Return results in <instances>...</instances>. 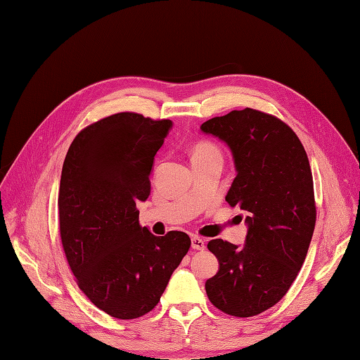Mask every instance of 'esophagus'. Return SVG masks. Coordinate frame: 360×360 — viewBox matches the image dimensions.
I'll use <instances>...</instances> for the list:
<instances>
[{"label":"esophagus","instance_id":"1","mask_svg":"<svg viewBox=\"0 0 360 360\" xmlns=\"http://www.w3.org/2000/svg\"><path fill=\"white\" fill-rule=\"evenodd\" d=\"M191 247L194 248V250H205L206 248V241L202 240V238H200V237H193L191 238Z\"/></svg>","mask_w":360,"mask_h":360}]
</instances>
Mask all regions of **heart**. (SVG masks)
<instances>
[{
	"instance_id": "1",
	"label": "heart",
	"mask_w": 360,
	"mask_h": 360,
	"mask_svg": "<svg viewBox=\"0 0 360 360\" xmlns=\"http://www.w3.org/2000/svg\"><path fill=\"white\" fill-rule=\"evenodd\" d=\"M209 155H221L219 148L209 143V141H200L193 147L191 158L193 159H201V158H209Z\"/></svg>"
}]
</instances>
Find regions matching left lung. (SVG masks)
<instances>
[{
	"instance_id": "1",
	"label": "left lung",
	"mask_w": 360,
	"mask_h": 360,
	"mask_svg": "<svg viewBox=\"0 0 360 360\" xmlns=\"http://www.w3.org/2000/svg\"><path fill=\"white\" fill-rule=\"evenodd\" d=\"M232 151L237 176L225 197L247 213L245 244L221 238L207 248L219 271L206 281L214 307L237 318L276 304L303 266L316 222L314 178L299 136L281 119L255 108L201 124Z\"/></svg>"
}]
</instances>
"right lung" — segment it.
Returning a JSON list of instances; mask_svg holds the SVG:
<instances>
[{"instance_id": "right-lung-1", "label": "right lung", "mask_w": 360, "mask_h": 360, "mask_svg": "<svg viewBox=\"0 0 360 360\" xmlns=\"http://www.w3.org/2000/svg\"><path fill=\"white\" fill-rule=\"evenodd\" d=\"M170 128L167 119L131 112L107 116L75 136L61 170L60 237L70 271L117 319L151 311L191 247L185 232L155 237L139 225L136 205L150 195L154 155Z\"/></svg>"}]
</instances>
